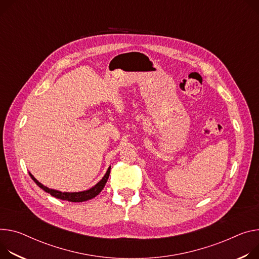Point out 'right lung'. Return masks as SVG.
I'll use <instances>...</instances> for the list:
<instances>
[{
	"label": "right lung",
	"mask_w": 259,
	"mask_h": 259,
	"mask_svg": "<svg viewBox=\"0 0 259 259\" xmlns=\"http://www.w3.org/2000/svg\"><path fill=\"white\" fill-rule=\"evenodd\" d=\"M109 172H110V166L108 167L104 177L95 186H93L92 188H90L89 190L79 191V192H62V191H59V190L50 189L49 187L42 185L39 181H37L31 172H29V175L32 178V180L37 184V186H39L41 189L44 190L45 192L50 193L52 196H54L56 198H59V199H62V200L71 201V202H82V201H87L89 199L96 197L102 191V189L104 188V186H105V184L108 180Z\"/></svg>",
	"instance_id": "right-lung-1"
}]
</instances>
